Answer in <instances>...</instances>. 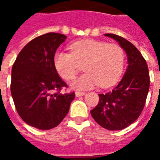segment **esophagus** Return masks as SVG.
I'll return each mask as SVG.
<instances>
[{"label":"esophagus","instance_id":"34e87169","mask_svg":"<svg viewBox=\"0 0 160 160\" xmlns=\"http://www.w3.org/2000/svg\"><path fill=\"white\" fill-rule=\"evenodd\" d=\"M85 92H75V95H76V97H80V96H83L85 95Z\"/></svg>","mask_w":160,"mask_h":160}]
</instances>
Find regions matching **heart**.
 Masks as SVG:
<instances>
[{
    "instance_id": "1",
    "label": "heart",
    "mask_w": 160,
    "mask_h": 160,
    "mask_svg": "<svg viewBox=\"0 0 160 160\" xmlns=\"http://www.w3.org/2000/svg\"><path fill=\"white\" fill-rule=\"evenodd\" d=\"M69 49L70 53L57 50L53 63L60 76L66 80H73L84 64L87 73L73 81V88L86 90L98 85L107 88L120 79L125 62V53L120 45L85 39L71 43Z\"/></svg>"
}]
</instances>
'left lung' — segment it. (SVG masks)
Masks as SVG:
<instances>
[{
	"label": "left lung",
	"mask_w": 160,
	"mask_h": 160,
	"mask_svg": "<svg viewBox=\"0 0 160 160\" xmlns=\"http://www.w3.org/2000/svg\"><path fill=\"white\" fill-rule=\"evenodd\" d=\"M104 35L119 42L126 51L128 65L113 90L98 94V104L91 115L101 127L121 130L133 123L144 109L150 86L149 71L146 60L133 43L115 34Z\"/></svg>",
	"instance_id": "1"
}]
</instances>
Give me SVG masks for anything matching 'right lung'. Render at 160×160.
Segmentation results:
<instances>
[{
    "instance_id": "right-lung-1",
    "label": "right lung",
    "mask_w": 160,
    "mask_h": 160,
    "mask_svg": "<svg viewBox=\"0 0 160 160\" xmlns=\"http://www.w3.org/2000/svg\"><path fill=\"white\" fill-rule=\"evenodd\" d=\"M67 37L49 32L26 44L12 68L11 93L19 117L32 127L48 130L66 117L74 92L61 93L68 85L53 63L56 49Z\"/></svg>"
}]
</instances>
